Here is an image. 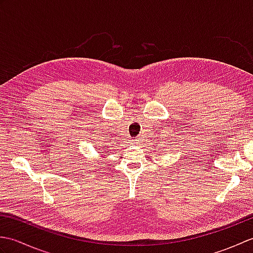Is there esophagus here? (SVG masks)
Here are the masks:
<instances>
[{
	"mask_svg": "<svg viewBox=\"0 0 253 253\" xmlns=\"http://www.w3.org/2000/svg\"><path fill=\"white\" fill-rule=\"evenodd\" d=\"M132 141H133V142H135V143H137V142H138L139 140H138V139H135V140H132Z\"/></svg>",
	"mask_w": 253,
	"mask_h": 253,
	"instance_id": "obj_1",
	"label": "esophagus"
}]
</instances>
